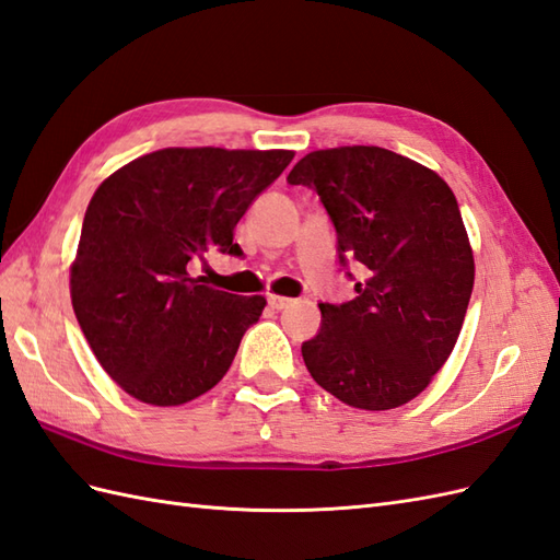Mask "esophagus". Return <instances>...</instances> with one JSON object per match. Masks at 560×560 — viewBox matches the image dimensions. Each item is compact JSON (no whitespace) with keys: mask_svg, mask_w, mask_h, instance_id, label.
Returning <instances> with one entry per match:
<instances>
[{"mask_svg":"<svg viewBox=\"0 0 560 560\" xmlns=\"http://www.w3.org/2000/svg\"><path fill=\"white\" fill-rule=\"evenodd\" d=\"M267 303H269L271 310H283V307L291 305V300L283 298V295H277V293H269L267 295Z\"/></svg>","mask_w":560,"mask_h":560,"instance_id":"obj_1","label":"esophagus"}]
</instances>
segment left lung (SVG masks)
Masks as SVG:
<instances>
[{
    "mask_svg": "<svg viewBox=\"0 0 560 560\" xmlns=\"http://www.w3.org/2000/svg\"><path fill=\"white\" fill-rule=\"evenodd\" d=\"M289 184L319 194L340 262L362 275L350 303L319 305V334L303 342L307 371L354 409L411 402L450 360L476 279L452 189L438 172L381 147L312 151Z\"/></svg>",
    "mask_w": 560,
    "mask_h": 560,
    "instance_id": "obj_1",
    "label": "left lung"
}]
</instances>
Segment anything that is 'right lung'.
<instances>
[{
    "instance_id": "right-lung-1",
    "label": "right lung",
    "mask_w": 560,
    "mask_h": 560,
    "mask_svg": "<svg viewBox=\"0 0 560 560\" xmlns=\"http://www.w3.org/2000/svg\"><path fill=\"white\" fill-rule=\"evenodd\" d=\"M293 151L161 149L106 177L84 212L70 300L94 357L143 405L214 388L267 305L212 289L189 267L241 255L234 226Z\"/></svg>"
}]
</instances>
